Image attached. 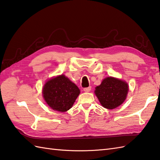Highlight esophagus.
Here are the masks:
<instances>
[{
    "label": "esophagus",
    "mask_w": 160,
    "mask_h": 160,
    "mask_svg": "<svg viewBox=\"0 0 160 160\" xmlns=\"http://www.w3.org/2000/svg\"><path fill=\"white\" fill-rule=\"evenodd\" d=\"M84 91L85 92H89L91 90V87H87V88H84Z\"/></svg>",
    "instance_id": "obj_1"
}]
</instances>
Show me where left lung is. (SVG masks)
<instances>
[{
  "instance_id": "8db88e82",
  "label": "left lung",
  "mask_w": 160,
  "mask_h": 160,
  "mask_svg": "<svg viewBox=\"0 0 160 160\" xmlns=\"http://www.w3.org/2000/svg\"><path fill=\"white\" fill-rule=\"evenodd\" d=\"M128 90L125 82L108 77L95 88V93L102 106L107 109H114L123 103Z\"/></svg>"
}]
</instances>
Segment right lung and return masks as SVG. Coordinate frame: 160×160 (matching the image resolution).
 <instances>
[{
  "label": "right lung",
  "mask_w": 160,
  "mask_h": 160,
  "mask_svg": "<svg viewBox=\"0 0 160 160\" xmlns=\"http://www.w3.org/2000/svg\"><path fill=\"white\" fill-rule=\"evenodd\" d=\"M80 89L64 75L48 80L43 88L44 99L52 109L65 112L72 107Z\"/></svg>",
  "instance_id": "obj_1"
}]
</instances>
